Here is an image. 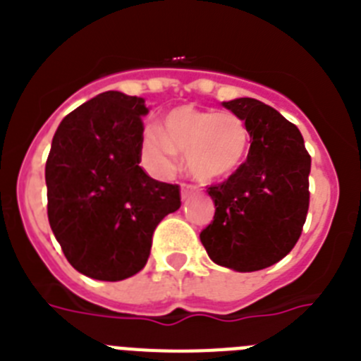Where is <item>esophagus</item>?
I'll list each match as a JSON object with an SVG mask.
<instances>
[{
	"mask_svg": "<svg viewBox=\"0 0 361 361\" xmlns=\"http://www.w3.org/2000/svg\"><path fill=\"white\" fill-rule=\"evenodd\" d=\"M195 188L193 186H183V193H180V195H183V200H186L188 197L191 195V193H195Z\"/></svg>",
	"mask_w": 361,
	"mask_h": 361,
	"instance_id": "1",
	"label": "esophagus"
}]
</instances>
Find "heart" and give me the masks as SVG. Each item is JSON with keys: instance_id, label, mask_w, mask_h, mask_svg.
<instances>
[{"instance_id": "b5f03b06", "label": "heart", "mask_w": 361, "mask_h": 361, "mask_svg": "<svg viewBox=\"0 0 361 361\" xmlns=\"http://www.w3.org/2000/svg\"><path fill=\"white\" fill-rule=\"evenodd\" d=\"M247 124L231 111L178 106L164 117L162 132L146 126L142 162L155 175H168L183 153L186 170L200 183H215L240 168L250 152Z\"/></svg>"}]
</instances>
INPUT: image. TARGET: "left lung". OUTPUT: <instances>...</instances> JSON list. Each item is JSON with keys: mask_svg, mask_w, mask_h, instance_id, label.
I'll return each mask as SVG.
<instances>
[{"mask_svg": "<svg viewBox=\"0 0 361 361\" xmlns=\"http://www.w3.org/2000/svg\"><path fill=\"white\" fill-rule=\"evenodd\" d=\"M222 106L250 130L247 159L228 180L208 188L213 222L200 242L219 266L238 273L264 269L295 247L309 209L311 157L295 124L257 99Z\"/></svg>", "mask_w": 361, "mask_h": 361, "instance_id": "obj_1", "label": "left lung"}]
</instances>
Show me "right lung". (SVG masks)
I'll return each mask as SVG.
<instances>
[{"instance_id": "right-lung-1", "label": "right lung", "mask_w": 361, "mask_h": 361, "mask_svg": "<svg viewBox=\"0 0 361 361\" xmlns=\"http://www.w3.org/2000/svg\"><path fill=\"white\" fill-rule=\"evenodd\" d=\"M148 111L142 97L110 90L75 108L54 133L44 166L50 228L73 269L94 280L139 273L157 224L180 208L177 184L139 166Z\"/></svg>"}]
</instances>
